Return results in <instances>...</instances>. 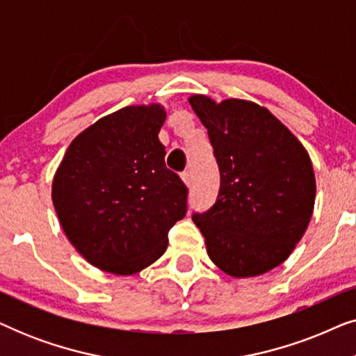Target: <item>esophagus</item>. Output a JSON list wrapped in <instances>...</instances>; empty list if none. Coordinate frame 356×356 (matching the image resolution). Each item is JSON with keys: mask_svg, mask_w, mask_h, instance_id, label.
I'll list each match as a JSON object with an SVG mask.
<instances>
[{"mask_svg": "<svg viewBox=\"0 0 356 356\" xmlns=\"http://www.w3.org/2000/svg\"><path fill=\"white\" fill-rule=\"evenodd\" d=\"M181 179L184 181V184H186V186H189V184H191V173L183 172L181 173Z\"/></svg>", "mask_w": 356, "mask_h": 356, "instance_id": "obj_1", "label": "esophagus"}]
</instances>
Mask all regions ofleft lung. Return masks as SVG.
Masks as SVG:
<instances>
[{
  "instance_id": "left-lung-1",
  "label": "left lung",
  "mask_w": 356,
  "mask_h": 356,
  "mask_svg": "<svg viewBox=\"0 0 356 356\" xmlns=\"http://www.w3.org/2000/svg\"><path fill=\"white\" fill-rule=\"evenodd\" d=\"M207 128L220 172L216 204L194 212L207 254L232 277H254L280 266L313 216V165L298 139L252 102L189 99Z\"/></svg>"
}]
</instances>
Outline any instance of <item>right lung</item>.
Returning a JSON list of instances; mask_svg holds the SVG:
<instances>
[{"mask_svg":"<svg viewBox=\"0 0 356 356\" xmlns=\"http://www.w3.org/2000/svg\"><path fill=\"white\" fill-rule=\"evenodd\" d=\"M163 121L160 105L115 111L82 131L56 170L51 197L63 230L99 269L143 270L186 216V184L165 167Z\"/></svg>","mask_w":356,"mask_h":356,"instance_id":"right-lung-1","label":"right lung"}]
</instances>
